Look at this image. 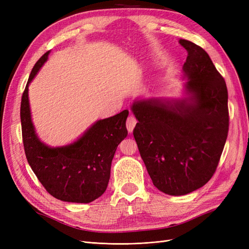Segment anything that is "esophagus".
<instances>
[{
    "label": "esophagus",
    "instance_id": "34e87169",
    "mask_svg": "<svg viewBox=\"0 0 249 249\" xmlns=\"http://www.w3.org/2000/svg\"><path fill=\"white\" fill-rule=\"evenodd\" d=\"M136 124H137V119L135 118L133 115H130L129 117H127V119H126V129H127V131L132 133L135 125H136Z\"/></svg>",
    "mask_w": 249,
    "mask_h": 249
}]
</instances>
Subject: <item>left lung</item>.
<instances>
[{
  "label": "left lung",
  "instance_id": "8db88e82",
  "mask_svg": "<svg viewBox=\"0 0 249 249\" xmlns=\"http://www.w3.org/2000/svg\"><path fill=\"white\" fill-rule=\"evenodd\" d=\"M188 53L183 97L135 100L134 138L153 184L168 195L199 189L213 177L229 132L228 88L208 53L179 39Z\"/></svg>",
  "mask_w": 249,
  "mask_h": 249
}]
</instances>
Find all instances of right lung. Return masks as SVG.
I'll use <instances>...</instances> for the list:
<instances>
[{
	"label": "right lung",
	"mask_w": 249,
	"mask_h": 249,
	"mask_svg": "<svg viewBox=\"0 0 249 249\" xmlns=\"http://www.w3.org/2000/svg\"><path fill=\"white\" fill-rule=\"evenodd\" d=\"M47 52L34 65L22 93L20 122L27 160L37 178L57 199L88 203L106 191L111 163L118 144L127 135L129 111L96 120L70 144L50 146L37 136L29 102V85L47 62Z\"/></svg>",
	"instance_id": "obj_1"
}]
</instances>
